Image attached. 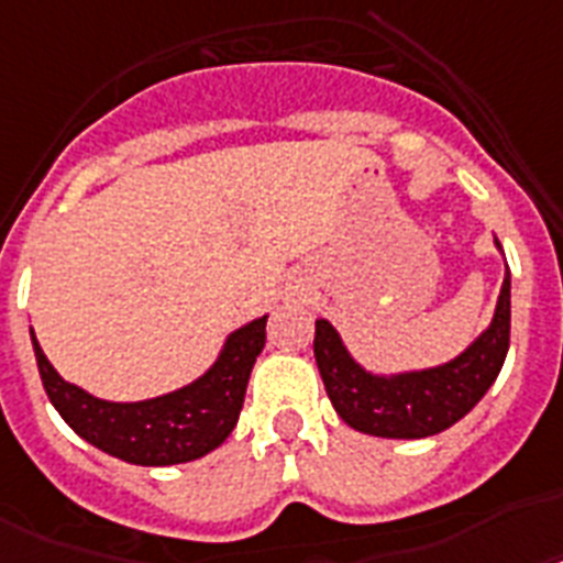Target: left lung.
Instances as JSON below:
<instances>
[{
	"mask_svg": "<svg viewBox=\"0 0 563 563\" xmlns=\"http://www.w3.org/2000/svg\"><path fill=\"white\" fill-rule=\"evenodd\" d=\"M500 249V242L495 240ZM511 277L506 268L495 318L448 364L396 376L369 373L350 355L335 327L314 321V361L332 408L350 428L385 440H422L460 422L495 385L509 353Z\"/></svg>",
	"mask_w": 563,
	"mask_h": 563,
	"instance_id": "left-lung-1",
	"label": "left lung"
}]
</instances>
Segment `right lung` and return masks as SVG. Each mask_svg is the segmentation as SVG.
<instances>
[{"label":"right lung","mask_w":563,"mask_h":563,"mask_svg":"<svg viewBox=\"0 0 563 563\" xmlns=\"http://www.w3.org/2000/svg\"><path fill=\"white\" fill-rule=\"evenodd\" d=\"M268 314L228 335L213 367L190 385L144 401H107L68 385L31 329L36 367L57 413L77 437L132 465H176L210 454L240 419L251 367L266 346Z\"/></svg>","instance_id":"obj_1"}]
</instances>
